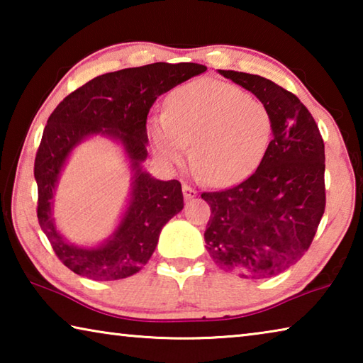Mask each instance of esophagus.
<instances>
[{
  "label": "esophagus",
  "instance_id": "1",
  "mask_svg": "<svg viewBox=\"0 0 363 363\" xmlns=\"http://www.w3.org/2000/svg\"><path fill=\"white\" fill-rule=\"evenodd\" d=\"M182 192H184V199L186 200H190L194 199V196H196V190L194 187H190L189 184H182Z\"/></svg>",
  "mask_w": 363,
  "mask_h": 363
}]
</instances>
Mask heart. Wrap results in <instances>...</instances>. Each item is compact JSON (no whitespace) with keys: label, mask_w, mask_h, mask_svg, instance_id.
I'll return each instance as SVG.
<instances>
[{"label":"heart","mask_w":363,"mask_h":363,"mask_svg":"<svg viewBox=\"0 0 363 363\" xmlns=\"http://www.w3.org/2000/svg\"><path fill=\"white\" fill-rule=\"evenodd\" d=\"M150 139L168 163L192 162L213 186H229L257 168L272 139V116L242 88L203 78L176 88L167 112L150 121Z\"/></svg>","instance_id":"1"}]
</instances>
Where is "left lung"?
<instances>
[{
  "label": "left lung",
  "mask_w": 363,
  "mask_h": 363,
  "mask_svg": "<svg viewBox=\"0 0 363 363\" xmlns=\"http://www.w3.org/2000/svg\"><path fill=\"white\" fill-rule=\"evenodd\" d=\"M253 93L272 116L267 152L237 186L203 192L211 208L206 250L224 272L269 279L309 250L325 211V145L309 110L267 78L219 70Z\"/></svg>",
  "instance_id": "obj_1"
}]
</instances>
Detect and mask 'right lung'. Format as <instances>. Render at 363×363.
Wrapping results in <instances>:
<instances>
[{"mask_svg": "<svg viewBox=\"0 0 363 363\" xmlns=\"http://www.w3.org/2000/svg\"><path fill=\"white\" fill-rule=\"evenodd\" d=\"M206 72L205 65L155 62L96 77L73 91L48 118L35 157L36 216L64 266L93 280H120L139 272L155 251L163 225L184 208L179 181H157L140 169L147 158V115L174 86ZM102 132L125 145L137 171L132 203L113 238L99 249H77L53 227L50 199L71 149L89 133Z\"/></svg>", "mask_w": 363, "mask_h": 363, "instance_id": "1", "label": "right lung"}]
</instances>
